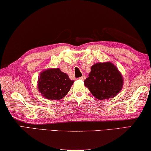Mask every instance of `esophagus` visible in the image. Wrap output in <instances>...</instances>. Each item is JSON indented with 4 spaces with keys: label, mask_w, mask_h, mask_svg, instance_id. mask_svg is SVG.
<instances>
[{
    "label": "esophagus",
    "mask_w": 151,
    "mask_h": 151,
    "mask_svg": "<svg viewBox=\"0 0 151 151\" xmlns=\"http://www.w3.org/2000/svg\"><path fill=\"white\" fill-rule=\"evenodd\" d=\"M80 80H86V76H81V77H80Z\"/></svg>",
    "instance_id": "esophagus-1"
}]
</instances>
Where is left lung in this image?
Returning a JSON list of instances; mask_svg holds the SVG:
<instances>
[{"label":"left lung","mask_w":151,"mask_h":151,"mask_svg":"<svg viewBox=\"0 0 151 151\" xmlns=\"http://www.w3.org/2000/svg\"><path fill=\"white\" fill-rule=\"evenodd\" d=\"M84 85L98 100H106L114 97L120 92L123 79L112 63H98L92 66Z\"/></svg>","instance_id":"8db88e82"}]
</instances>
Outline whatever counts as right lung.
Listing matches in <instances>:
<instances>
[{
    "instance_id": "right-lung-1",
    "label": "right lung",
    "mask_w": 151,
    "mask_h": 151,
    "mask_svg": "<svg viewBox=\"0 0 151 151\" xmlns=\"http://www.w3.org/2000/svg\"><path fill=\"white\" fill-rule=\"evenodd\" d=\"M38 80L39 91L45 98L60 100L70 91L73 80L59 68L50 69L43 71Z\"/></svg>"
}]
</instances>
